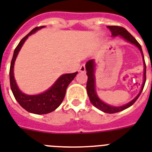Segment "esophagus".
<instances>
[{
	"label": "esophagus",
	"instance_id": "esophagus-1",
	"mask_svg": "<svg viewBox=\"0 0 152 152\" xmlns=\"http://www.w3.org/2000/svg\"><path fill=\"white\" fill-rule=\"evenodd\" d=\"M79 71H81V72H85V64H83L81 65V67L79 68Z\"/></svg>",
	"mask_w": 152,
	"mask_h": 152
}]
</instances>
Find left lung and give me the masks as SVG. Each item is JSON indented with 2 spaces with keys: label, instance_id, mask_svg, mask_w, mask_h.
Segmentation results:
<instances>
[{
  "label": "left lung",
  "instance_id": "1",
  "mask_svg": "<svg viewBox=\"0 0 152 152\" xmlns=\"http://www.w3.org/2000/svg\"><path fill=\"white\" fill-rule=\"evenodd\" d=\"M108 28H110V31L112 32V36H116L120 35V36H122L124 39H126V41L131 42L133 44H134L135 46H137L139 48V50H141V53H142V56L144 57V54H143L142 49H141V46L140 45L137 41L136 40V39L134 37V36L130 33V32L124 28V27H121V26H108ZM144 61H145V58H144ZM85 68H86V74L88 75V81H87V85H86V88H87V92L88 96L89 97L90 102L93 106H96V108H98L99 110L102 111L104 113H118L122 111V110H126L128 107L131 106L134 103L136 100L138 99V97L141 95V91H142L143 88H144V86H145V81H146V64H145V72H144V83H143L142 88H141V90L140 91V93L136 96L134 99H133L132 101L130 102L129 103H127L126 105H124L123 106H119V107H116V106H109L107 104L104 103L103 102L101 101V100L98 98L97 95H96V90H95V76H94V68H95V64H94L93 60H90V61H88L85 64Z\"/></svg>",
  "mask_w": 152,
  "mask_h": 152
}]
</instances>
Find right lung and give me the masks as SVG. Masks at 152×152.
<instances>
[{
    "instance_id": "add662e5",
    "label": "right lung",
    "mask_w": 152,
    "mask_h": 152,
    "mask_svg": "<svg viewBox=\"0 0 152 152\" xmlns=\"http://www.w3.org/2000/svg\"><path fill=\"white\" fill-rule=\"evenodd\" d=\"M43 27L45 26L36 27L20 41V42L16 46V48L15 49V51H14L9 71L10 86H11V89L15 99L19 103L20 106L24 108L26 111L35 114H46L54 111L63 102L64 99L67 86L71 81H73V79L77 74V72H75V73L66 74V75H62L57 79V81L50 89L40 95L27 96V95L22 93V91H20L16 85L13 74L14 64L15 61L16 56L28 36Z\"/></svg>"
}]
</instances>
